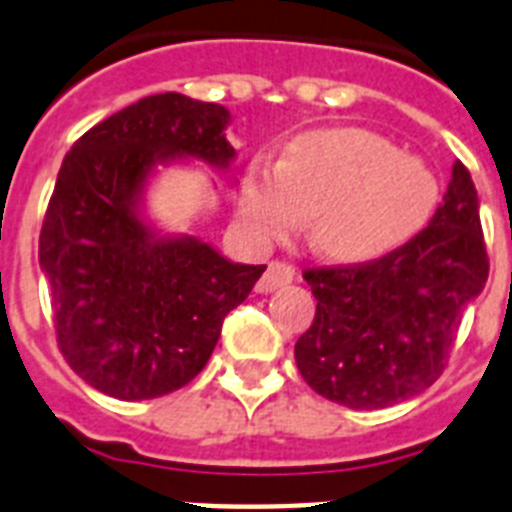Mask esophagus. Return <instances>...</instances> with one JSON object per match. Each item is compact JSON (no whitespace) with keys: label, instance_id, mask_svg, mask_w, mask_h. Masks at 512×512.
Returning a JSON list of instances; mask_svg holds the SVG:
<instances>
[{"label":"esophagus","instance_id":"obj_1","mask_svg":"<svg viewBox=\"0 0 512 512\" xmlns=\"http://www.w3.org/2000/svg\"><path fill=\"white\" fill-rule=\"evenodd\" d=\"M297 273L289 263H270L268 270L263 273V278L255 284V292L257 294H268V292H276L278 286H286L292 284Z\"/></svg>","mask_w":512,"mask_h":512}]
</instances>
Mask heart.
Here are the masks:
<instances>
[{"instance_id":"obj_1","label":"heart","mask_w":512,"mask_h":512,"mask_svg":"<svg viewBox=\"0 0 512 512\" xmlns=\"http://www.w3.org/2000/svg\"><path fill=\"white\" fill-rule=\"evenodd\" d=\"M442 202L434 170L363 128H323L289 144L284 160L249 162L239 223L265 247L313 218V244L342 263H368L405 247Z\"/></svg>"}]
</instances>
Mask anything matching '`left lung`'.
<instances>
[{
  "mask_svg": "<svg viewBox=\"0 0 512 512\" xmlns=\"http://www.w3.org/2000/svg\"><path fill=\"white\" fill-rule=\"evenodd\" d=\"M486 276L479 194L455 162L442 205L405 247L373 263L305 270L318 307L294 344L299 373L321 397L352 410L410 400L442 376Z\"/></svg>",
  "mask_w": 512,
  "mask_h": 512,
  "instance_id": "1",
  "label": "left lung"
}]
</instances>
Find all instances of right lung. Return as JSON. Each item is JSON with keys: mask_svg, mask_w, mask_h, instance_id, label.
<instances>
[{"mask_svg": "<svg viewBox=\"0 0 512 512\" xmlns=\"http://www.w3.org/2000/svg\"><path fill=\"white\" fill-rule=\"evenodd\" d=\"M231 112L176 91L139 99L70 147L39 236L57 344L89 386L155 400L207 365L220 326L265 265L231 263L194 234L144 215L157 165L202 160L226 170Z\"/></svg>", "mask_w": 512, "mask_h": 512, "instance_id": "obj_1", "label": "right lung"}]
</instances>
